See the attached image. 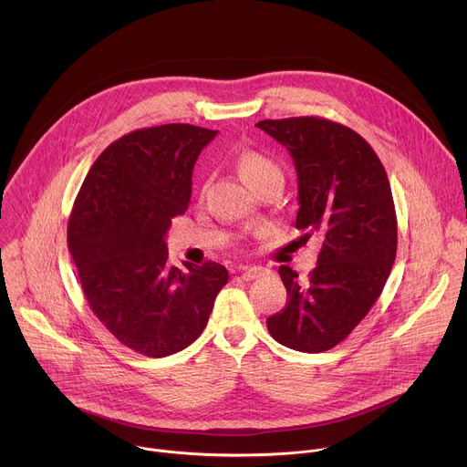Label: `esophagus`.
Instances as JSON below:
<instances>
[{"mask_svg":"<svg viewBox=\"0 0 467 467\" xmlns=\"http://www.w3.org/2000/svg\"><path fill=\"white\" fill-rule=\"evenodd\" d=\"M240 272H242V279L244 281H253V279L264 275L265 270L260 268V265H242Z\"/></svg>","mask_w":467,"mask_h":467,"instance_id":"obj_1","label":"esophagus"}]
</instances>
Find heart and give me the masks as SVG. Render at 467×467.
<instances>
[{
	"instance_id": "obj_1",
	"label": "heart",
	"mask_w": 467,
	"mask_h": 467,
	"mask_svg": "<svg viewBox=\"0 0 467 467\" xmlns=\"http://www.w3.org/2000/svg\"><path fill=\"white\" fill-rule=\"evenodd\" d=\"M236 168L247 184H253L270 171H279L277 164L258 151L245 150L236 159Z\"/></svg>"
}]
</instances>
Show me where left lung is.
<instances>
[{
    "mask_svg": "<svg viewBox=\"0 0 467 467\" xmlns=\"http://www.w3.org/2000/svg\"><path fill=\"white\" fill-rule=\"evenodd\" d=\"M292 155L299 211L296 227L321 240L317 265L301 283L281 265L288 303L268 317L270 335L303 353L344 342L375 305L397 253L389 181L373 148L357 130L319 116L262 119Z\"/></svg>",
    "mask_w": 467,
    "mask_h": 467,
    "instance_id": "8db88e82",
    "label": "left lung"
}]
</instances>
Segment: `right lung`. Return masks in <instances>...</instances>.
Here are the masks:
<instances>
[{
    "label": "right lung",
    "instance_id": "add662e5",
    "mask_svg": "<svg viewBox=\"0 0 467 467\" xmlns=\"http://www.w3.org/2000/svg\"><path fill=\"white\" fill-rule=\"evenodd\" d=\"M216 130L166 123L127 132L87 173L68 222V249L85 299L125 348L161 358L207 327L225 265L168 264L164 234L184 214L192 170Z\"/></svg>",
    "mask_w": 467,
    "mask_h": 467
}]
</instances>
